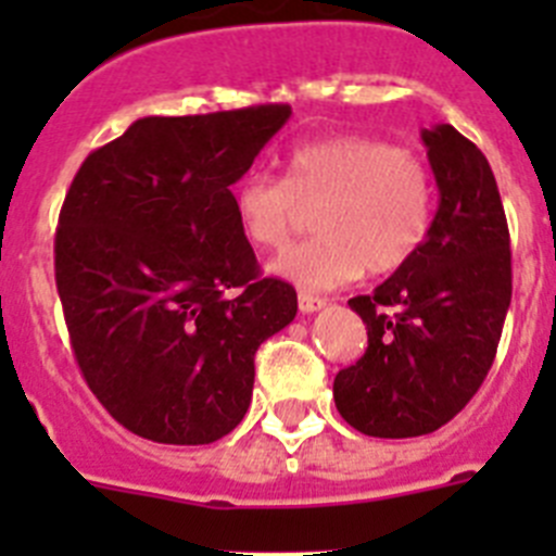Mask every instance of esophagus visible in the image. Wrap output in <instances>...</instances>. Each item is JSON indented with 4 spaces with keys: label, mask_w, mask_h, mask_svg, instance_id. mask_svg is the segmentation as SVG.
Masks as SVG:
<instances>
[{
    "label": "esophagus",
    "mask_w": 556,
    "mask_h": 556,
    "mask_svg": "<svg viewBox=\"0 0 556 556\" xmlns=\"http://www.w3.org/2000/svg\"><path fill=\"white\" fill-rule=\"evenodd\" d=\"M323 306H326V298H320V294H312V292H301V294H298V308H301L303 314L320 312Z\"/></svg>",
    "instance_id": "obj_1"
}]
</instances>
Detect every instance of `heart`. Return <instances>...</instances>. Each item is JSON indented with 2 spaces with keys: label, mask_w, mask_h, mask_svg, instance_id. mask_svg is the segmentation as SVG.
Listing matches in <instances>:
<instances>
[{
  "label": "heart",
  "mask_w": 556,
  "mask_h": 556,
  "mask_svg": "<svg viewBox=\"0 0 556 556\" xmlns=\"http://www.w3.org/2000/svg\"><path fill=\"white\" fill-rule=\"evenodd\" d=\"M314 210L317 236L283 250L269 269L301 289H333L356 275H387L420 250L434 217V180L409 150L367 136L303 141L283 178L250 172L233 189L239 230L253 248H281Z\"/></svg>",
  "instance_id": "obj_1"
}]
</instances>
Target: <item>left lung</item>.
<instances>
[{
	"label": "left lung",
	"instance_id": "obj_1",
	"mask_svg": "<svg viewBox=\"0 0 556 556\" xmlns=\"http://www.w3.org/2000/svg\"><path fill=\"white\" fill-rule=\"evenodd\" d=\"M440 205L404 267L348 306L367 351L333 378L339 415L367 437L431 434L468 406L493 367L513 301V253L484 152L451 125L424 130Z\"/></svg>",
	"mask_w": 556,
	"mask_h": 556
}]
</instances>
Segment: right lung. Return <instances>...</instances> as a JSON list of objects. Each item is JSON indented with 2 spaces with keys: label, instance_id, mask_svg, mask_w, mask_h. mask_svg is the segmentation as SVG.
Wrapping results in <instances>:
<instances>
[{
  "label": "right lung",
  "instance_id": "right-lung-1",
  "mask_svg": "<svg viewBox=\"0 0 556 556\" xmlns=\"http://www.w3.org/2000/svg\"><path fill=\"white\" fill-rule=\"evenodd\" d=\"M292 108L144 116L83 161L55 230V283L86 384L132 434L208 445L242 424L255 351L298 314L264 278L230 186Z\"/></svg>",
  "mask_w": 556,
  "mask_h": 556
}]
</instances>
